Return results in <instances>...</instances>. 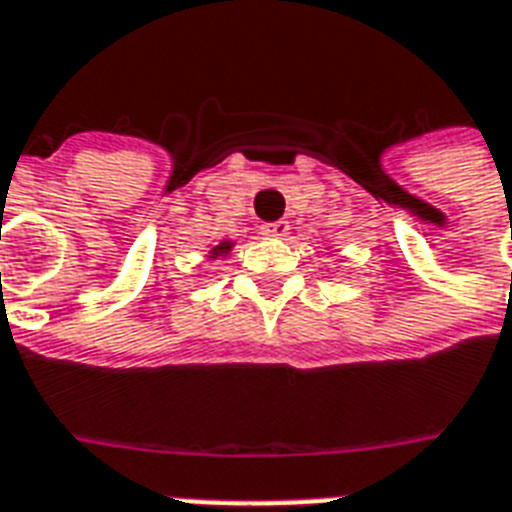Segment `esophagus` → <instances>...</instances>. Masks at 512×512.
I'll return each mask as SVG.
<instances>
[{"label":"esophagus","mask_w":512,"mask_h":512,"mask_svg":"<svg viewBox=\"0 0 512 512\" xmlns=\"http://www.w3.org/2000/svg\"><path fill=\"white\" fill-rule=\"evenodd\" d=\"M260 231H263L265 236L281 239V236H287V233H289V223H287V220H273V223H265Z\"/></svg>","instance_id":"obj_1"}]
</instances>
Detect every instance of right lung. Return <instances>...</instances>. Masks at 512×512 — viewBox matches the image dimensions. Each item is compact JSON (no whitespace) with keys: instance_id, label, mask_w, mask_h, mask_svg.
Wrapping results in <instances>:
<instances>
[{"instance_id":"obj_1","label":"right lung","mask_w":512,"mask_h":512,"mask_svg":"<svg viewBox=\"0 0 512 512\" xmlns=\"http://www.w3.org/2000/svg\"><path fill=\"white\" fill-rule=\"evenodd\" d=\"M228 249H231V247H228V244H220V247H217L215 252H228Z\"/></svg>"}]
</instances>
